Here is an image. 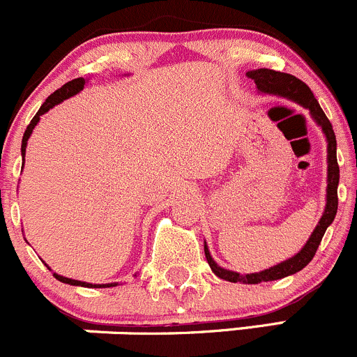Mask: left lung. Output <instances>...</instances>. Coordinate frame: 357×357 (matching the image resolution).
<instances>
[{"label":"left lung","mask_w":357,"mask_h":357,"mask_svg":"<svg viewBox=\"0 0 357 357\" xmlns=\"http://www.w3.org/2000/svg\"><path fill=\"white\" fill-rule=\"evenodd\" d=\"M248 77H252L255 81L259 91L264 93L278 95V97H284L288 100H294L297 104L305 107L310 112L314 121L321 126L323 133L326 135L328 142V187H326V206H324L323 217L317 222L316 229L310 234V238L307 239V243L303 245V248L300 250L297 255H294L291 259L284 260V262L278 264V266L271 267V269L260 271V273H252V274H239L234 271H227L224 267L218 266L213 259H211L210 252H208V246L204 243V255H206L208 264H210L211 271L215 273V276H218L220 280L231 281V283H246V284H259L264 281H276L281 278H287L290 274L298 273L302 271L310 260L316 255L317 248H319V243L323 239L324 232H326L328 225L333 222L335 215H337L338 208V178H340V170H338L337 163V139H335L333 126H331L330 119L326 118V114L321 109L319 102L316 100L314 93L310 91V88L307 86L303 81H300L298 77L291 76L287 73H278L273 69H257L250 70Z\"/></svg>","instance_id":"8db88e82"}]
</instances>
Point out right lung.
Listing matches in <instances>:
<instances>
[{
	"mask_svg": "<svg viewBox=\"0 0 357 357\" xmlns=\"http://www.w3.org/2000/svg\"><path fill=\"white\" fill-rule=\"evenodd\" d=\"M84 83H86V79L84 77H76V79L69 81V83H66L63 86H60L57 91H54V93L50 95V97L47 98V100L43 102V105L40 107V111L36 112V116H34L33 119H31L29 126H27L26 133H24L22 137V147H20V151H22V158H26V147H27V140H29L31 133H33L34 126L38 125V121H40V116L45 114V112L50 111L52 107H55V105L60 104L62 100H66V98L73 97V95L79 93L81 90L84 88ZM54 276L57 278L59 281H62V283L66 284H73V287H86V288H109V287H116L118 283H107V284H91V283H84V281H77V280H69V278H63V276H59V274L54 273Z\"/></svg>",
	"mask_w": 357,
	"mask_h": 357,
	"instance_id": "right-lung-1",
	"label": "right lung"
}]
</instances>
